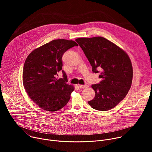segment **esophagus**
<instances>
[{
  "mask_svg": "<svg viewBox=\"0 0 152 152\" xmlns=\"http://www.w3.org/2000/svg\"><path fill=\"white\" fill-rule=\"evenodd\" d=\"M79 87L80 88H88L89 85H78Z\"/></svg>",
  "mask_w": 152,
  "mask_h": 152,
  "instance_id": "esophagus-1",
  "label": "esophagus"
}]
</instances>
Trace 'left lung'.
Returning a JSON list of instances; mask_svg holds the SVG:
<instances>
[{
    "mask_svg": "<svg viewBox=\"0 0 152 152\" xmlns=\"http://www.w3.org/2000/svg\"><path fill=\"white\" fill-rule=\"evenodd\" d=\"M92 66L100 72L99 83L94 84L95 97L88 102L94 110L107 111L117 106L127 95L132 85L133 69L127 53L107 39L96 37L76 39Z\"/></svg>",
    "mask_w": 152,
    "mask_h": 152,
    "instance_id": "8db88e82",
    "label": "left lung"
}]
</instances>
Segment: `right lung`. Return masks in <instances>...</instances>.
Here are the masks:
<instances>
[{
    "mask_svg": "<svg viewBox=\"0 0 152 152\" xmlns=\"http://www.w3.org/2000/svg\"><path fill=\"white\" fill-rule=\"evenodd\" d=\"M78 46L72 40H53L33 50L27 57L23 70V83L32 100L42 110L54 112L66 106L74 90L67 83L66 73L55 77L62 70V58L69 49Z\"/></svg>",
    "mask_w": 152,
    "mask_h": 152,
    "instance_id": "right-lung-1",
    "label": "right lung"
}]
</instances>
